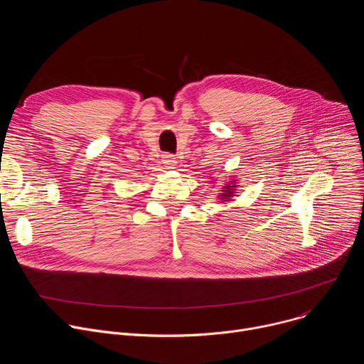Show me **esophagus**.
<instances>
[{
	"instance_id": "34e87169",
	"label": "esophagus",
	"mask_w": 364,
	"mask_h": 364,
	"mask_svg": "<svg viewBox=\"0 0 364 364\" xmlns=\"http://www.w3.org/2000/svg\"><path fill=\"white\" fill-rule=\"evenodd\" d=\"M161 161H163V164H164L167 168H174V167H176V163H177V160L173 157V155H170V154H164Z\"/></svg>"
}]
</instances>
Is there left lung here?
<instances>
[{"mask_svg": "<svg viewBox=\"0 0 364 364\" xmlns=\"http://www.w3.org/2000/svg\"><path fill=\"white\" fill-rule=\"evenodd\" d=\"M236 180H233L232 183H228V184H225L223 187H222V193L219 194V200H222V201H229L233 196H235V190H236V183H235Z\"/></svg>", "mask_w": 364, "mask_h": 364, "instance_id": "8db88e82", "label": "left lung"}]
</instances>
